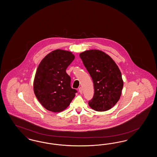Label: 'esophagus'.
Here are the masks:
<instances>
[{"label": "esophagus", "instance_id": "34e87169", "mask_svg": "<svg viewBox=\"0 0 157 157\" xmlns=\"http://www.w3.org/2000/svg\"><path fill=\"white\" fill-rule=\"evenodd\" d=\"M79 93H80L81 94L83 93V89H82V87H79Z\"/></svg>", "mask_w": 157, "mask_h": 157}]
</instances>
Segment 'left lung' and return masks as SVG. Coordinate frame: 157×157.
<instances>
[{
    "instance_id": "left-lung-1",
    "label": "left lung",
    "mask_w": 157,
    "mask_h": 157,
    "mask_svg": "<svg viewBox=\"0 0 157 157\" xmlns=\"http://www.w3.org/2000/svg\"><path fill=\"white\" fill-rule=\"evenodd\" d=\"M79 56L94 83V94L89 105L98 112L110 109L119 101L123 87L119 67L108 55L98 49L85 51Z\"/></svg>"
}]
</instances>
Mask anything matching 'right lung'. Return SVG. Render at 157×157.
I'll return each mask as SVG.
<instances>
[{
  "mask_svg": "<svg viewBox=\"0 0 157 157\" xmlns=\"http://www.w3.org/2000/svg\"><path fill=\"white\" fill-rule=\"evenodd\" d=\"M74 59L71 52L56 49L48 53L38 65L34 79V93L48 110L63 111L75 97L77 91L71 87V78L66 72Z\"/></svg>",
  "mask_w": 157,
  "mask_h": 157,
  "instance_id": "add662e5",
  "label": "right lung"
}]
</instances>
